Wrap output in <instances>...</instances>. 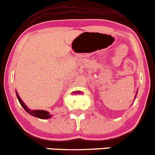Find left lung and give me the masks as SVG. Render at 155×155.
Instances as JSON below:
<instances>
[{
	"instance_id": "1",
	"label": "left lung",
	"mask_w": 155,
	"mask_h": 155,
	"mask_svg": "<svg viewBox=\"0 0 155 155\" xmlns=\"http://www.w3.org/2000/svg\"><path fill=\"white\" fill-rule=\"evenodd\" d=\"M135 98H136V96H135Z\"/></svg>"
}]
</instances>
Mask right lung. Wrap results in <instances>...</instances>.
Returning a JSON list of instances; mask_svg holds the SVG:
<instances>
[{
	"label": "right lung",
	"instance_id": "right-lung-1",
	"mask_svg": "<svg viewBox=\"0 0 155 155\" xmlns=\"http://www.w3.org/2000/svg\"><path fill=\"white\" fill-rule=\"evenodd\" d=\"M16 95H17V97H18V100L19 103H20V104L21 105V107H23V108L25 109V110L27 113H28L30 115L33 116V117H35L40 118V119H48V118H51V115L49 114V112H48V111L41 110H29V109L28 108L27 106L25 104V103L22 101L21 99L20 98L19 95L17 93V92H16Z\"/></svg>",
	"mask_w": 155,
	"mask_h": 155
}]
</instances>
